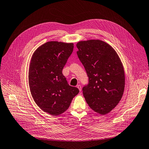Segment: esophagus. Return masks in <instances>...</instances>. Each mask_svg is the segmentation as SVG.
Returning <instances> with one entry per match:
<instances>
[{"label":"esophagus","mask_w":149,"mask_h":149,"mask_svg":"<svg viewBox=\"0 0 149 149\" xmlns=\"http://www.w3.org/2000/svg\"><path fill=\"white\" fill-rule=\"evenodd\" d=\"M77 88L79 89L80 92H81V91H82V86H81V85H77Z\"/></svg>","instance_id":"esophagus-1"}]
</instances>
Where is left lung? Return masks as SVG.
<instances>
[{
	"label": "left lung",
	"instance_id": "left-lung-1",
	"mask_svg": "<svg viewBox=\"0 0 149 149\" xmlns=\"http://www.w3.org/2000/svg\"><path fill=\"white\" fill-rule=\"evenodd\" d=\"M77 54L84 65L89 84L83 88L88 106L104 115L120 101L125 89V73L116 51L100 40H88L77 43Z\"/></svg>",
	"mask_w": 149,
	"mask_h": 149
}]
</instances>
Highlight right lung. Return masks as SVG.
I'll use <instances>...</instances> for the list:
<instances>
[{"label":"right lung","mask_w":149,"mask_h":149,"mask_svg":"<svg viewBox=\"0 0 149 149\" xmlns=\"http://www.w3.org/2000/svg\"><path fill=\"white\" fill-rule=\"evenodd\" d=\"M73 48V43L50 41L40 46L31 56L29 70L31 96L41 110L52 116L66 111L79 93L62 73Z\"/></svg>","instance_id":"add662e5"}]
</instances>
